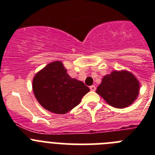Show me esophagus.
<instances>
[{
  "instance_id": "obj_1",
  "label": "esophagus",
  "mask_w": 155,
  "mask_h": 155,
  "mask_svg": "<svg viewBox=\"0 0 155 155\" xmlns=\"http://www.w3.org/2000/svg\"><path fill=\"white\" fill-rule=\"evenodd\" d=\"M90 89H91V91H94L95 90H96V87H95L94 85H91V86H90Z\"/></svg>"
}]
</instances>
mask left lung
<instances>
[{"label": "left lung", "instance_id": "obj_1", "mask_svg": "<svg viewBox=\"0 0 155 155\" xmlns=\"http://www.w3.org/2000/svg\"><path fill=\"white\" fill-rule=\"evenodd\" d=\"M139 88L137 79L130 72L114 71L102 78L96 92L110 105L123 109L134 102L139 94Z\"/></svg>", "mask_w": 155, "mask_h": 155}]
</instances>
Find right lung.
<instances>
[{
    "instance_id": "obj_1",
    "label": "right lung",
    "mask_w": 155,
    "mask_h": 155,
    "mask_svg": "<svg viewBox=\"0 0 155 155\" xmlns=\"http://www.w3.org/2000/svg\"><path fill=\"white\" fill-rule=\"evenodd\" d=\"M32 89L42 107L57 114L68 113L90 91L82 81L71 78L60 61L50 63L35 75Z\"/></svg>"
}]
</instances>
